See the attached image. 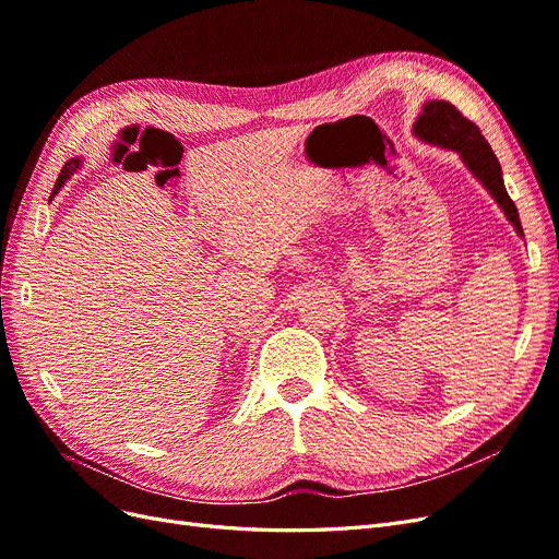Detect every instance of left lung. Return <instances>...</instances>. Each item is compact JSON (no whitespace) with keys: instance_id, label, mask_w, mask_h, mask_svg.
Here are the masks:
<instances>
[{"instance_id":"left-lung-1","label":"left lung","mask_w":559,"mask_h":559,"mask_svg":"<svg viewBox=\"0 0 559 559\" xmlns=\"http://www.w3.org/2000/svg\"><path fill=\"white\" fill-rule=\"evenodd\" d=\"M413 134L427 144L454 151L466 165V170L483 183V189L489 195L495 198L503 216L513 224L515 233L520 238H524L518 207L503 186L501 165L476 123L468 121V118L454 105H450L448 99H431L417 116Z\"/></svg>"}]
</instances>
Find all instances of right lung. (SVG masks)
<instances>
[{
	"label": "right lung",
	"mask_w": 559,
	"mask_h": 559,
	"mask_svg": "<svg viewBox=\"0 0 559 559\" xmlns=\"http://www.w3.org/2000/svg\"><path fill=\"white\" fill-rule=\"evenodd\" d=\"M79 167H81V158H72V160L64 163V167H62L60 175H58V181H56V186H53V191H50V198H53V195L62 189V183H64L67 179H70V177L79 170ZM50 198H48V200H50Z\"/></svg>",
	"instance_id": "right-lung-1"
}]
</instances>
